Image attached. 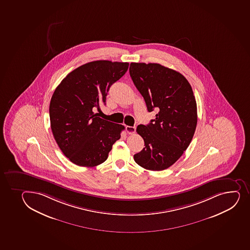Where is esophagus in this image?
Listing matches in <instances>:
<instances>
[{"label":"esophagus","instance_id":"esophagus-1","mask_svg":"<svg viewBox=\"0 0 250 250\" xmlns=\"http://www.w3.org/2000/svg\"><path fill=\"white\" fill-rule=\"evenodd\" d=\"M135 130H136V127L135 126H126V131L128 134H134Z\"/></svg>","mask_w":250,"mask_h":250}]
</instances>
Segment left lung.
<instances>
[{
  "label": "left lung",
  "instance_id": "left-lung-1",
  "mask_svg": "<svg viewBox=\"0 0 250 250\" xmlns=\"http://www.w3.org/2000/svg\"><path fill=\"white\" fill-rule=\"evenodd\" d=\"M129 75L147 111H158L148 125L137 127L145 147L134 161L147 170H165L182 156L195 132L197 104L191 85L180 73L157 63L132 62Z\"/></svg>",
  "mask_w": 250,
  "mask_h": 250
}]
</instances>
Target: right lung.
<instances>
[{"label":"right lung","mask_w":250,"mask_h":250,"mask_svg":"<svg viewBox=\"0 0 250 250\" xmlns=\"http://www.w3.org/2000/svg\"><path fill=\"white\" fill-rule=\"evenodd\" d=\"M128 68V62H88L68 74L54 91L51 129L62 152L75 165H100L121 138L125 127L98 117L93 110L105 103L109 88Z\"/></svg>","instance_id":"right-lung-1"}]
</instances>
